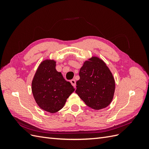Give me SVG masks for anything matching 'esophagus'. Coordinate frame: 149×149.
<instances>
[{
  "instance_id": "esophagus-1",
  "label": "esophagus",
  "mask_w": 149,
  "mask_h": 149,
  "mask_svg": "<svg viewBox=\"0 0 149 149\" xmlns=\"http://www.w3.org/2000/svg\"><path fill=\"white\" fill-rule=\"evenodd\" d=\"M70 83H71V84L73 85L74 88H76V81H75V79H71V80L70 81Z\"/></svg>"
}]
</instances>
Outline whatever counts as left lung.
Instances as JSON below:
<instances>
[{"instance_id": "obj_1", "label": "left lung", "mask_w": 149, "mask_h": 149, "mask_svg": "<svg viewBox=\"0 0 149 149\" xmlns=\"http://www.w3.org/2000/svg\"><path fill=\"white\" fill-rule=\"evenodd\" d=\"M79 74L75 92L86 104L96 110L109 106L114 96L115 81L105 63L93 57L84 62Z\"/></svg>"}]
</instances>
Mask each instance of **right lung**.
I'll return each mask as SVG.
<instances>
[{
    "instance_id": "add662e5",
    "label": "right lung",
    "mask_w": 149,
    "mask_h": 149,
    "mask_svg": "<svg viewBox=\"0 0 149 149\" xmlns=\"http://www.w3.org/2000/svg\"><path fill=\"white\" fill-rule=\"evenodd\" d=\"M54 60H45L40 65L31 84L33 97L38 106L51 113L63 107L74 91L71 83L55 69Z\"/></svg>"
}]
</instances>
